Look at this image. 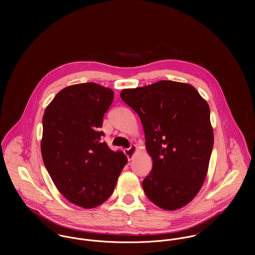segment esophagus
Returning <instances> with one entry per match:
<instances>
[{"label":"esophagus","mask_w":255,"mask_h":255,"mask_svg":"<svg viewBox=\"0 0 255 255\" xmlns=\"http://www.w3.org/2000/svg\"><path fill=\"white\" fill-rule=\"evenodd\" d=\"M136 150H137V148H136V145H131L129 148H128V149H126V155L128 156V160H131L132 159V157H133V155H134V153L136 152Z\"/></svg>","instance_id":"obj_1"}]
</instances>
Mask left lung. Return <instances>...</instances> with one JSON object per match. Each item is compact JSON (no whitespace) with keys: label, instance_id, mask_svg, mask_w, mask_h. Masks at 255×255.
Instances as JSON below:
<instances>
[{"label":"left lung","instance_id":"left-lung-1","mask_svg":"<svg viewBox=\"0 0 255 255\" xmlns=\"http://www.w3.org/2000/svg\"><path fill=\"white\" fill-rule=\"evenodd\" d=\"M121 98L139 116L153 160L146 196L164 210L185 206L204 182L213 149L207 102L192 85L172 80L123 89Z\"/></svg>","mask_w":255,"mask_h":255}]
</instances>
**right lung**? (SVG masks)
I'll return each instance as SVG.
<instances>
[{
	"label": "right lung",
	"mask_w": 255,
	"mask_h": 255,
	"mask_svg": "<svg viewBox=\"0 0 255 255\" xmlns=\"http://www.w3.org/2000/svg\"><path fill=\"white\" fill-rule=\"evenodd\" d=\"M112 89L93 82L68 86L45 110L41 153L58 190L73 204L94 208L113 193L128 163L102 141L103 118Z\"/></svg>",
	"instance_id": "1"
}]
</instances>
